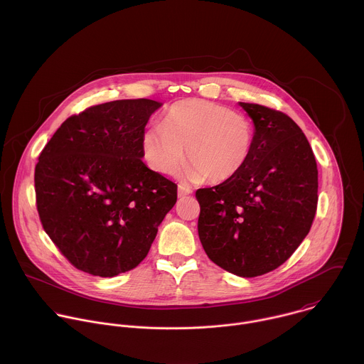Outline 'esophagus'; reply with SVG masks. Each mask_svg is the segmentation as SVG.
Masks as SVG:
<instances>
[{
    "instance_id": "obj_1",
    "label": "esophagus",
    "mask_w": 364,
    "mask_h": 364,
    "mask_svg": "<svg viewBox=\"0 0 364 364\" xmlns=\"http://www.w3.org/2000/svg\"><path fill=\"white\" fill-rule=\"evenodd\" d=\"M191 193H192V189L189 186H185V185H179L178 186V196L179 198H185V196H188Z\"/></svg>"
}]
</instances>
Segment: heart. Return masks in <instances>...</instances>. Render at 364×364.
I'll use <instances>...</instances> for the list:
<instances>
[{"instance_id": "heart-1", "label": "heart", "mask_w": 364, "mask_h": 364, "mask_svg": "<svg viewBox=\"0 0 364 364\" xmlns=\"http://www.w3.org/2000/svg\"><path fill=\"white\" fill-rule=\"evenodd\" d=\"M254 124L240 112L205 100L173 105L159 122L143 133L141 151L149 166L164 175H178L185 154L189 175H205L210 182L234 178L250 159Z\"/></svg>"}]
</instances>
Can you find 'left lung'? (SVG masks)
I'll return each mask as SVG.
<instances>
[{"label":"left lung","mask_w":364,"mask_h":364,"mask_svg":"<svg viewBox=\"0 0 364 364\" xmlns=\"http://www.w3.org/2000/svg\"><path fill=\"white\" fill-rule=\"evenodd\" d=\"M254 120L250 159L231 179L196 191L199 238L210 260L257 277L289 259L310 232L318 203L311 146L286 113L240 102Z\"/></svg>","instance_id":"1"}]
</instances>
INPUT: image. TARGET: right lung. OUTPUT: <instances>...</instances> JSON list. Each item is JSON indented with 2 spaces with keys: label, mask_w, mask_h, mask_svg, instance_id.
<instances>
[{
  "label": "right lung",
  "mask_w": 364,
  "mask_h": 364,
  "mask_svg": "<svg viewBox=\"0 0 364 364\" xmlns=\"http://www.w3.org/2000/svg\"><path fill=\"white\" fill-rule=\"evenodd\" d=\"M161 106L151 100L95 105L70 116L35 168L43 230L68 262L113 277L144 259L178 186L143 162L141 137Z\"/></svg>",
  "instance_id": "add662e5"
}]
</instances>
